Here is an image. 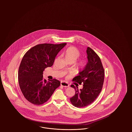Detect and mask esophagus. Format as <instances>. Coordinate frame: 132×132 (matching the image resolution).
<instances>
[{"mask_svg": "<svg viewBox=\"0 0 132 132\" xmlns=\"http://www.w3.org/2000/svg\"><path fill=\"white\" fill-rule=\"evenodd\" d=\"M60 85H61V86H62L63 87H69V85L68 84L67 82H66L65 81H61L60 82Z\"/></svg>", "mask_w": 132, "mask_h": 132, "instance_id": "1", "label": "esophagus"}]
</instances>
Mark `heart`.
<instances>
[{
  "mask_svg": "<svg viewBox=\"0 0 132 132\" xmlns=\"http://www.w3.org/2000/svg\"><path fill=\"white\" fill-rule=\"evenodd\" d=\"M64 56L66 60L68 61L75 62L77 60L79 57L81 53L76 47L71 46L68 47L64 52ZM86 65V61L84 60H80L77 64V66L79 68H84Z\"/></svg>",
  "mask_w": 132,
  "mask_h": 132,
  "instance_id": "heart-1",
  "label": "heart"
}]
</instances>
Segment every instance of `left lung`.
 <instances>
[{
	"instance_id": "8db88e82",
	"label": "left lung",
	"mask_w": 132,
	"mask_h": 132,
	"mask_svg": "<svg viewBox=\"0 0 132 132\" xmlns=\"http://www.w3.org/2000/svg\"><path fill=\"white\" fill-rule=\"evenodd\" d=\"M88 62L84 70L72 79L79 84H83L80 90L73 85L71 87L76 90L75 95L70 98L72 104L78 108L90 104L101 92L104 84V70L100 57L92 48L87 50Z\"/></svg>"
}]
</instances>
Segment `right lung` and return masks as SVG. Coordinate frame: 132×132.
I'll return each mask as SVG.
<instances>
[{
	"label": "right lung",
	"mask_w": 132,
	"mask_h": 132,
	"mask_svg": "<svg viewBox=\"0 0 132 132\" xmlns=\"http://www.w3.org/2000/svg\"><path fill=\"white\" fill-rule=\"evenodd\" d=\"M67 44H37L24 55L18 70V82L24 98L31 104L40 105L52 96L60 82L56 79L43 78L45 68L53 65L58 53Z\"/></svg>",
	"instance_id": "right-lung-1"
}]
</instances>
